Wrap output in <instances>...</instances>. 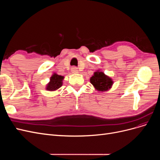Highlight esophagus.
Returning <instances> with one entry per match:
<instances>
[{
	"mask_svg": "<svg viewBox=\"0 0 160 160\" xmlns=\"http://www.w3.org/2000/svg\"><path fill=\"white\" fill-rule=\"evenodd\" d=\"M71 72L72 73H77V72H78V69H77V67H72L71 68Z\"/></svg>",
	"mask_w": 160,
	"mask_h": 160,
	"instance_id": "1",
	"label": "esophagus"
}]
</instances>
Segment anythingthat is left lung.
Masks as SVG:
<instances>
[{
    "label": "left lung",
    "mask_w": 160,
    "mask_h": 160,
    "mask_svg": "<svg viewBox=\"0 0 160 160\" xmlns=\"http://www.w3.org/2000/svg\"><path fill=\"white\" fill-rule=\"evenodd\" d=\"M91 83L98 91H106L111 88L113 81L102 71L95 72L90 79Z\"/></svg>",
    "instance_id": "left-lung-1"
}]
</instances>
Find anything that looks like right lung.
<instances>
[{"instance_id": "1", "label": "right lung", "mask_w": 160, "mask_h": 160, "mask_svg": "<svg viewBox=\"0 0 160 160\" xmlns=\"http://www.w3.org/2000/svg\"><path fill=\"white\" fill-rule=\"evenodd\" d=\"M63 79V76L57 75V73H53V75L51 77L49 83L47 85L46 89L47 91H53L59 89L62 85Z\"/></svg>"}]
</instances>
